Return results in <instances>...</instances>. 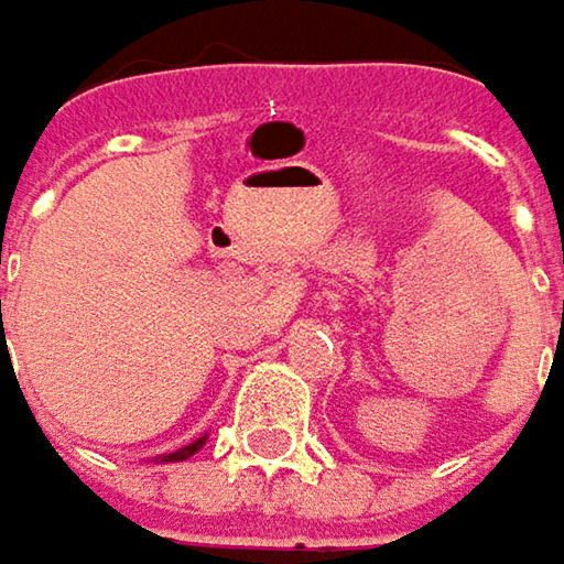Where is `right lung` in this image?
I'll return each mask as SVG.
<instances>
[{
  "mask_svg": "<svg viewBox=\"0 0 564 564\" xmlns=\"http://www.w3.org/2000/svg\"><path fill=\"white\" fill-rule=\"evenodd\" d=\"M2 305V302H0ZM205 440H208V434H203V437H196L193 443H186V446H181L177 453H165V456H159V462H184V458L196 456L199 449L205 446Z\"/></svg>",
  "mask_w": 564,
  "mask_h": 564,
  "instance_id": "obj_1",
  "label": "right lung"
}]
</instances>
